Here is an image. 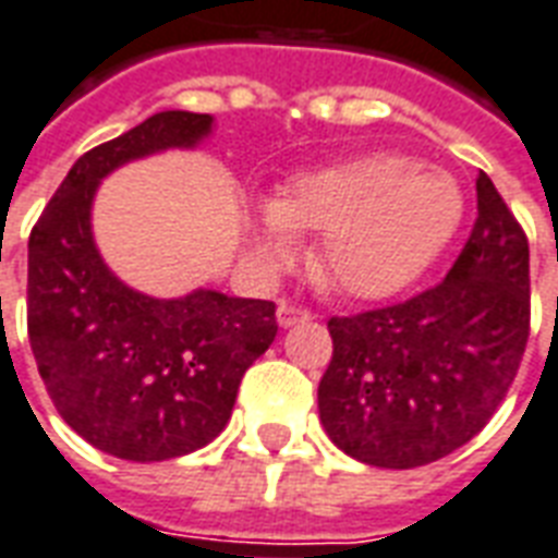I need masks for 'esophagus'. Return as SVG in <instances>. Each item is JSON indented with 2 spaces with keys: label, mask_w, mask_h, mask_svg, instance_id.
Here are the masks:
<instances>
[{
  "label": "esophagus",
  "mask_w": 558,
  "mask_h": 558,
  "mask_svg": "<svg viewBox=\"0 0 558 558\" xmlns=\"http://www.w3.org/2000/svg\"><path fill=\"white\" fill-rule=\"evenodd\" d=\"M276 320H279V326H282V329H291V326L312 320V312H305V308H296V305L282 303L279 308H276Z\"/></svg>",
  "instance_id": "esophagus-1"
}]
</instances>
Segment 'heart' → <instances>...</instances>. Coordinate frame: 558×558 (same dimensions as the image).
<instances>
[{"mask_svg": "<svg viewBox=\"0 0 558 558\" xmlns=\"http://www.w3.org/2000/svg\"><path fill=\"white\" fill-rule=\"evenodd\" d=\"M462 211L453 175L417 170L403 155H367L296 175L258 205L253 250L262 262L282 264L294 255L296 234L320 232L326 282L359 300H383L435 262Z\"/></svg>", "mask_w": 558, "mask_h": 558, "instance_id": "b5f03b06", "label": "heart"}]
</instances>
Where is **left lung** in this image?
Segmentation results:
<instances>
[{"instance_id": "obj_1", "label": "left lung", "mask_w": 558, "mask_h": 558, "mask_svg": "<svg viewBox=\"0 0 558 558\" xmlns=\"http://www.w3.org/2000/svg\"><path fill=\"white\" fill-rule=\"evenodd\" d=\"M329 335L317 409L338 450L409 471L471 441L514 383L530 338V244L492 179H476V223L441 284L332 317Z\"/></svg>"}]
</instances>
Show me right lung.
I'll use <instances>...</instances> for the list:
<instances>
[{
    "label": "right lung",
    "instance_id": "right-lung-1",
    "mask_svg": "<svg viewBox=\"0 0 558 558\" xmlns=\"http://www.w3.org/2000/svg\"><path fill=\"white\" fill-rule=\"evenodd\" d=\"M215 117L161 111L73 165L28 238V341L58 414L96 450L165 462L215 441L246 367L274 343L276 305L196 288L175 300L120 282L90 229L117 167L194 149Z\"/></svg>",
    "mask_w": 558,
    "mask_h": 558
}]
</instances>
